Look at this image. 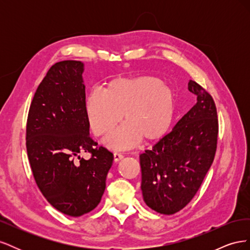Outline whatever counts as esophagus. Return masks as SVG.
<instances>
[{"mask_svg":"<svg viewBox=\"0 0 250 250\" xmlns=\"http://www.w3.org/2000/svg\"><path fill=\"white\" fill-rule=\"evenodd\" d=\"M123 158V155L121 154V153H119V152H115L113 153V161H115L116 163H118L119 161H121Z\"/></svg>","mask_w":250,"mask_h":250,"instance_id":"obj_1","label":"esophagus"}]
</instances>
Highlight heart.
Wrapping results in <instances>:
<instances>
[{
  "label": "heart",
  "mask_w": 250,
  "mask_h": 250,
  "mask_svg": "<svg viewBox=\"0 0 250 250\" xmlns=\"http://www.w3.org/2000/svg\"><path fill=\"white\" fill-rule=\"evenodd\" d=\"M90 129L97 137L109 133L120 122L124 124L103 141L109 149L134 147L142 140L151 143L169 130L175 113V95L162 80L151 76L120 77L94 90L84 102Z\"/></svg>",
  "instance_id": "1"
}]
</instances>
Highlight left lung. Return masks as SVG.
I'll use <instances>...</instances> for the list:
<instances>
[{
  "label": "left lung",
  "instance_id": "1",
  "mask_svg": "<svg viewBox=\"0 0 250 250\" xmlns=\"http://www.w3.org/2000/svg\"><path fill=\"white\" fill-rule=\"evenodd\" d=\"M188 88L197 96V102L170 133L140 155L144 201L164 215L177 213L193 199L217 149L218 118L213 98L193 80Z\"/></svg>",
  "mask_w": 250,
  "mask_h": 250
}]
</instances>
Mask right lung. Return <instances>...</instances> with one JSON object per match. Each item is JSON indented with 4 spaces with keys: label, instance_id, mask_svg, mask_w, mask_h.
<instances>
[{
    "label": "right lung",
    "instance_id": "1",
    "mask_svg": "<svg viewBox=\"0 0 250 250\" xmlns=\"http://www.w3.org/2000/svg\"><path fill=\"white\" fill-rule=\"evenodd\" d=\"M84 64L64 60L51 66L37 87L27 120L26 146L33 176L52 207L79 217L101 201L113 154L89 137ZM89 152V160L79 153ZM79 161H76V157Z\"/></svg>",
    "mask_w": 250,
    "mask_h": 250
}]
</instances>
